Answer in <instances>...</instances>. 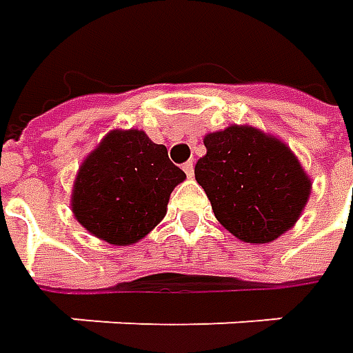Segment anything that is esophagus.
<instances>
[{
  "instance_id": "esophagus-1",
  "label": "esophagus",
  "mask_w": 353,
  "mask_h": 353,
  "mask_svg": "<svg viewBox=\"0 0 353 353\" xmlns=\"http://www.w3.org/2000/svg\"><path fill=\"white\" fill-rule=\"evenodd\" d=\"M183 170H184V172H186V174H188V176H192V174H194V163H192V161L184 163Z\"/></svg>"
}]
</instances>
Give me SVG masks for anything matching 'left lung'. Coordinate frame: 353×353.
I'll return each instance as SVG.
<instances>
[{"instance_id":"1","label":"left lung","mask_w":353,"mask_h":353,"mask_svg":"<svg viewBox=\"0 0 353 353\" xmlns=\"http://www.w3.org/2000/svg\"><path fill=\"white\" fill-rule=\"evenodd\" d=\"M204 145L194 176L225 230L250 243H269L294 225L310 181L285 143L232 125L208 133Z\"/></svg>"}]
</instances>
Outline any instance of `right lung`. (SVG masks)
I'll return each instance as SVG.
<instances>
[{"label":"right lung","mask_w":353,"mask_h":353,"mask_svg":"<svg viewBox=\"0 0 353 353\" xmlns=\"http://www.w3.org/2000/svg\"><path fill=\"white\" fill-rule=\"evenodd\" d=\"M184 179L165 145L137 129L112 131L80 167L72 212L103 241L135 243L165 218L170 192Z\"/></svg>","instance_id":"right-lung-1"}]
</instances>
